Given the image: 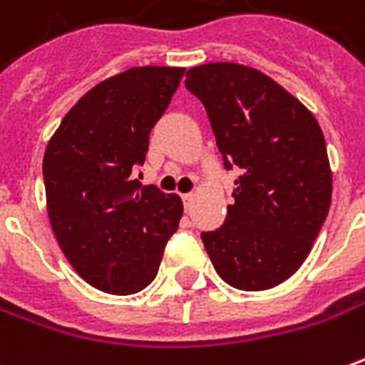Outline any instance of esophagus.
Wrapping results in <instances>:
<instances>
[{
	"instance_id": "obj_1",
	"label": "esophagus",
	"mask_w": 365,
	"mask_h": 365,
	"mask_svg": "<svg viewBox=\"0 0 365 365\" xmlns=\"http://www.w3.org/2000/svg\"><path fill=\"white\" fill-rule=\"evenodd\" d=\"M182 201H183V207L191 209V203H193V193H183Z\"/></svg>"
}]
</instances>
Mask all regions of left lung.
I'll use <instances>...</instances> for the list:
<instances>
[{
	"instance_id": "8db88e82",
	"label": "left lung",
	"mask_w": 365,
	"mask_h": 365,
	"mask_svg": "<svg viewBox=\"0 0 365 365\" xmlns=\"http://www.w3.org/2000/svg\"><path fill=\"white\" fill-rule=\"evenodd\" d=\"M185 88L205 106L227 170H241L225 223L201 233L205 251L227 284L272 289L300 269L330 209L320 124L271 76L237 63L190 68Z\"/></svg>"
}]
</instances>
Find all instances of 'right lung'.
Here are the masks:
<instances>
[{"label": "right lung", "instance_id": "1", "mask_svg": "<svg viewBox=\"0 0 365 365\" xmlns=\"http://www.w3.org/2000/svg\"><path fill=\"white\" fill-rule=\"evenodd\" d=\"M183 73L134 67L98 83L65 114L45 150L53 233L78 277L103 292L146 289L180 225V195L142 185L134 172Z\"/></svg>", "mask_w": 365, "mask_h": 365}]
</instances>
